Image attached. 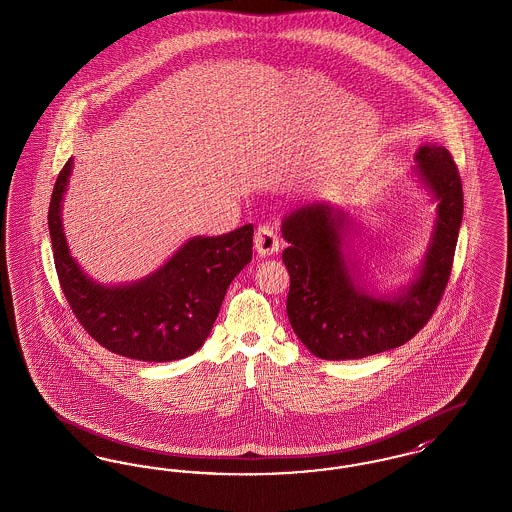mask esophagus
I'll return each mask as SVG.
<instances>
[{
	"instance_id": "esophagus-1",
	"label": "esophagus",
	"mask_w": 512,
	"mask_h": 512,
	"mask_svg": "<svg viewBox=\"0 0 512 512\" xmlns=\"http://www.w3.org/2000/svg\"><path fill=\"white\" fill-rule=\"evenodd\" d=\"M278 247H280L278 236L271 226H259L257 234H255V251L261 257H271L278 251Z\"/></svg>"
}]
</instances>
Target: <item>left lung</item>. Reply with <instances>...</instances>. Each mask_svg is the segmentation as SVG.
<instances>
[{
    "label": "left lung",
    "instance_id": "left-lung-1",
    "mask_svg": "<svg viewBox=\"0 0 512 512\" xmlns=\"http://www.w3.org/2000/svg\"><path fill=\"white\" fill-rule=\"evenodd\" d=\"M412 176L435 205L420 267L396 290H377L352 247L354 216L325 201L303 203L282 218L290 245L286 313L301 344L321 360H361L408 342L441 300L462 224V181L451 152L423 143Z\"/></svg>",
    "mask_w": 512,
    "mask_h": 512
}]
</instances>
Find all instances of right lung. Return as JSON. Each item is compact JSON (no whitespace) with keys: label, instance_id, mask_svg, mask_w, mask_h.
Instances as JSON below:
<instances>
[{"label":"right lung","instance_id":"obj_1","mask_svg":"<svg viewBox=\"0 0 512 512\" xmlns=\"http://www.w3.org/2000/svg\"><path fill=\"white\" fill-rule=\"evenodd\" d=\"M71 172L73 158L54 185L48 228L63 294L81 325L104 348L131 360L195 354L211 334L228 286L251 261L253 224L222 236L189 238L151 274L104 284L77 263L63 232Z\"/></svg>","mask_w":512,"mask_h":512}]
</instances>
